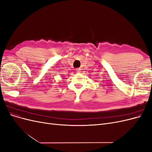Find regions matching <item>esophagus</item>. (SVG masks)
Here are the masks:
<instances>
[{
  "label": "esophagus",
  "instance_id": "obj_1",
  "mask_svg": "<svg viewBox=\"0 0 152 152\" xmlns=\"http://www.w3.org/2000/svg\"><path fill=\"white\" fill-rule=\"evenodd\" d=\"M76 72H77V73H80L81 69H80V68H77V69H76Z\"/></svg>",
  "mask_w": 152,
  "mask_h": 152
}]
</instances>
